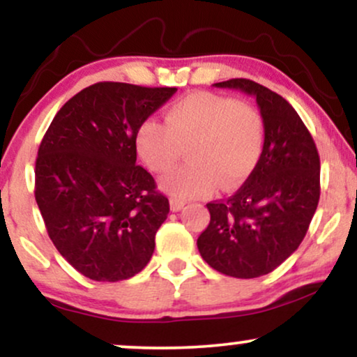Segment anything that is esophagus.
I'll return each mask as SVG.
<instances>
[{"mask_svg":"<svg viewBox=\"0 0 357 357\" xmlns=\"http://www.w3.org/2000/svg\"><path fill=\"white\" fill-rule=\"evenodd\" d=\"M171 211H179L184 206V202H179V199H171Z\"/></svg>","mask_w":357,"mask_h":357,"instance_id":"34e87169","label":"esophagus"}]
</instances>
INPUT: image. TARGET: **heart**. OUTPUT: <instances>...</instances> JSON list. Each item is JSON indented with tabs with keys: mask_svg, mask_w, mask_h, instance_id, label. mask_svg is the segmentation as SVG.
Listing matches in <instances>:
<instances>
[{
	"mask_svg": "<svg viewBox=\"0 0 357 357\" xmlns=\"http://www.w3.org/2000/svg\"><path fill=\"white\" fill-rule=\"evenodd\" d=\"M166 124L147 119L136 132V149L153 173H166L188 146L190 165L161 181L174 199L202 198L218 186L233 190L252 173L264 147V121L247 102L195 92L171 104Z\"/></svg>",
	"mask_w": 357,
	"mask_h": 357,
	"instance_id": "1",
	"label": "heart"
}]
</instances>
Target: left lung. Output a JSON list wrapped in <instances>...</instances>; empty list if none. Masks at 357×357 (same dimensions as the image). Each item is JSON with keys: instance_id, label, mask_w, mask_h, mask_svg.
Listing matches in <instances>:
<instances>
[{"instance_id": "left-lung-1", "label": "left lung", "mask_w": 357, "mask_h": 357, "mask_svg": "<svg viewBox=\"0 0 357 357\" xmlns=\"http://www.w3.org/2000/svg\"><path fill=\"white\" fill-rule=\"evenodd\" d=\"M215 87L255 97L264 121V149L235 195L208 203L210 225L198 236L203 260L236 278L267 275L304 240L321 196V159L296 109L248 79Z\"/></svg>"}]
</instances>
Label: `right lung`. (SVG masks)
Instances as JSON below:
<instances>
[{
  "label": "right lung",
  "instance_id": "add662e5",
  "mask_svg": "<svg viewBox=\"0 0 357 357\" xmlns=\"http://www.w3.org/2000/svg\"><path fill=\"white\" fill-rule=\"evenodd\" d=\"M176 90L99 82L73 96L45 132L36 204L60 255L87 278L126 280L153 257L169 202L136 165V132Z\"/></svg>",
  "mask_w": 357,
  "mask_h": 357
}]
</instances>
